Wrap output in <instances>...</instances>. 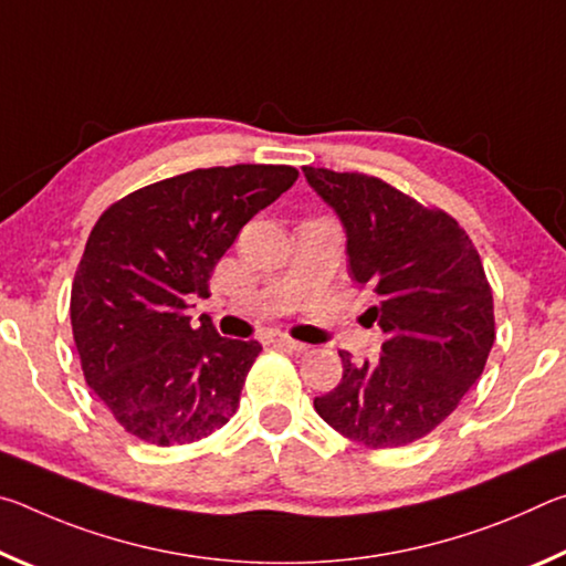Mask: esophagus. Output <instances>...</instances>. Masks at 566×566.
Returning <instances> with one entry per match:
<instances>
[{"mask_svg": "<svg viewBox=\"0 0 566 566\" xmlns=\"http://www.w3.org/2000/svg\"><path fill=\"white\" fill-rule=\"evenodd\" d=\"M270 339L272 344H276V347H286V349H294V352H304L306 349V344L304 342H296V339H292V337H286V334H270Z\"/></svg>", "mask_w": 566, "mask_h": 566, "instance_id": "obj_1", "label": "esophagus"}]
</instances>
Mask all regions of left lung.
Wrapping results in <instances>:
<instances>
[{"instance_id":"left-lung-1","label":"left lung","mask_w":566,"mask_h":566,"mask_svg":"<svg viewBox=\"0 0 566 566\" xmlns=\"http://www.w3.org/2000/svg\"><path fill=\"white\" fill-rule=\"evenodd\" d=\"M347 229L349 274L375 292L364 312L385 334L377 361L339 352L342 381L317 415L371 449L427 437L482 377L494 300L472 239L452 214L361 171L302 167Z\"/></svg>"}]
</instances>
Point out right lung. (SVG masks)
Segmentation results:
<instances>
[{
	"mask_svg": "<svg viewBox=\"0 0 566 566\" xmlns=\"http://www.w3.org/2000/svg\"><path fill=\"white\" fill-rule=\"evenodd\" d=\"M286 165L191 169L122 197L92 227L72 282L82 371L124 432L149 444L197 442L239 407L260 342L219 337L189 302L249 219L290 189Z\"/></svg>",
	"mask_w": 566,
	"mask_h": 566,
	"instance_id": "add662e5",
	"label": "right lung"
}]
</instances>
